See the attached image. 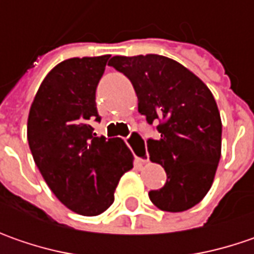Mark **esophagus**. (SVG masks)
<instances>
[{
  "instance_id": "1",
  "label": "esophagus",
  "mask_w": 254,
  "mask_h": 254,
  "mask_svg": "<svg viewBox=\"0 0 254 254\" xmlns=\"http://www.w3.org/2000/svg\"><path fill=\"white\" fill-rule=\"evenodd\" d=\"M127 146L130 148V150L133 152V155L136 156V159L142 163H146L149 162L148 159V150H146V143L143 138L140 136V133L138 132H132L129 135V138L127 140Z\"/></svg>"
}]
</instances>
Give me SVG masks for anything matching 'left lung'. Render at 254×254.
<instances>
[{
    "label": "left lung",
    "instance_id": "8db88e82",
    "mask_svg": "<svg viewBox=\"0 0 254 254\" xmlns=\"http://www.w3.org/2000/svg\"><path fill=\"white\" fill-rule=\"evenodd\" d=\"M109 65L133 85L138 111L156 127L149 139L150 160L165 168L166 183L150 190L152 203L165 212H183L209 192L222 153V121L210 89L171 58L148 54L114 57Z\"/></svg>",
    "mask_w": 254,
    "mask_h": 254
}]
</instances>
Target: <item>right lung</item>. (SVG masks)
Returning <instances> with one entry per match:
<instances>
[{"mask_svg": "<svg viewBox=\"0 0 254 254\" xmlns=\"http://www.w3.org/2000/svg\"><path fill=\"white\" fill-rule=\"evenodd\" d=\"M109 55L71 58L45 76L28 115V143L42 178L72 212L98 216L114 203L119 179L133 168L121 138L96 136L95 92Z\"/></svg>", "mask_w": 254, "mask_h": 254, "instance_id": "right-lung-1", "label": "right lung"}]
</instances>
